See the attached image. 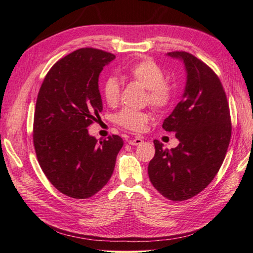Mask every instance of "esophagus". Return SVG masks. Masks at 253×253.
<instances>
[{"label":"esophagus","instance_id":"esophagus-1","mask_svg":"<svg viewBox=\"0 0 253 253\" xmlns=\"http://www.w3.org/2000/svg\"><path fill=\"white\" fill-rule=\"evenodd\" d=\"M143 142V140L141 138H135V139H132V140H130L129 141V144H131V146H139V144H141Z\"/></svg>","mask_w":253,"mask_h":253}]
</instances>
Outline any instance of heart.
<instances>
[{
	"label": "heart",
	"mask_w": 253,
	"mask_h": 253,
	"mask_svg": "<svg viewBox=\"0 0 253 253\" xmlns=\"http://www.w3.org/2000/svg\"><path fill=\"white\" fill-rule=\"evenodd\" d=\"M126 75L133 82L147 89V100L155 110H163L173 98V87L164 80L163 69L152 60H143L133 64L126 71ZM102 94L105 102L111 106L118 103L121 96V84L116 77H109L102 84ZM115 121L127 129L139 131L148 122L144 112L124 109L115 116Z\"/></svg>",
	"instance_id": "heart-1"
}]
</instances>
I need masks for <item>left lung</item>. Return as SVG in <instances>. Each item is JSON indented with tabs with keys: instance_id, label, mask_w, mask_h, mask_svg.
<instances>
[{
	"instance_id": "8db88e82",
	"label": "left lung",
	"mask_w": 253,
	"mask_h": 253,
	"mask_svg": "<svg viewBox=\"0 0 253 253\" xmlns=\"http://www.w3.org/2000/svg\"><path fill=\"white\" fill-rule=\"evenodd\" d=\"M168 55L185 64L187 80L182 99L162 127L176 132L179 144L164 149L154 140L150 181L171 201H184L201 192L221 169L232 136L227 98L217 75L190 53Z\"/></svg>"
}]
</instances>
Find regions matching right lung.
<instances>
[{
  "label": "right lung",
  "instance_id": "add662e5",
  "mask_svg": "<svg viewBox=\"0 0 253 253\" xmlns=\"http://www.w3.org/2000/svg\"><path fill=\"white\" fill-rule=\"evenodd\" d=\"M115 58L85 47L57 61L46 74L36 103L34 144L46 178L75 199L95 195L110 180L123 139L98 141L88 127L103 110L99 76Z\"/></svg>",
  "mask_w": 253,
  "mask_h": 253
}]
</instances>
